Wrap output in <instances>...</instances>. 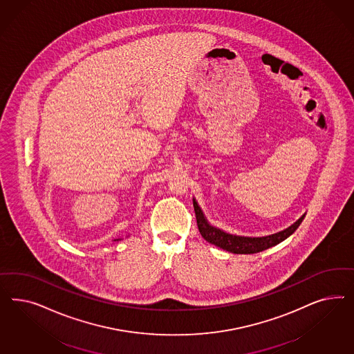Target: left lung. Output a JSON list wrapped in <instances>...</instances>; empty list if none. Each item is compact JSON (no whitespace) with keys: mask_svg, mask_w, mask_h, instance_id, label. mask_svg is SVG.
I'll list each match as a JSON object with an SVG mask.
<instances>
[{"mask_svg":"<svg viewBox=\"0 0 354 354\" xmlns=\"http://www.w3.org/2000/svg\"><path fill=\"white\" fill-rule=\"evenodd\" d=\"M193 207H194V213H196L198 231L205 240L210 244H214L215 247L222 248L227 252H231L235 254H253V253H258V252H262L265 249L277 245L297 230V227L301 225V222L305 216V215H302L300 219L296 221L290 227L280 231V232H277L274 235L248 237V236L231 235L216 227H213L206 221L201 207L196 203L194 198H193Z\"/></svg>","mask_w":354,"mask_h":354,"instance_id":"8db88e82","label":"left lung"}]
</instances>
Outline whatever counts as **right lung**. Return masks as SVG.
<instances>
[{"instance_id":"add662e5","label":"right lung","mask_w":354,"mask_h":354,"mask_svg":"<svg viewBox=\"0 0 354 354\" xmlns=\"http://www.w3.org/2000/svg\"><path fill=\"white\" fill-rule=\"evenodd\" d=\"M117 240H120V239H115V241H117Z\"/></svg>"}]
</instances>
